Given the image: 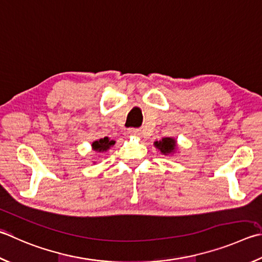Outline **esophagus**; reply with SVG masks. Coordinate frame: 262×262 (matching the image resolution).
I'll use <instances>...</instances> for the list:
<instances>
[{"label": "esophagus", "instance_id": "34e87169", "mask_svg": "<svg viewBox=\"0 0 262 262\" xmlns=\"http://www.w3.org/2000/svg\"><path fill=\"white\" fill-rule=\"evenodd\" d=\"M127 133L129 135H135V136H140L141 135V130L139 129V128H129Z\"/></svg>", "mask_w": 262, "mask_h": 262}]
</instances>
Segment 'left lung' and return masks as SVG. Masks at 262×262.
Returning a JSON list of instances; mask_svg holds the SVG:
<instances>
[{"mask_svg": "<svg viewBox=\"0 0 262 262\" xmlns=\"http://www.w3.org/2000/svg\"><path fill=\"white\" fill-rule=\"evenodd\" d=\"M155 146L165 156L172 155L177 150V141L173 137H164L161 141H156Z\"/></svg>", "mask_w": 262, "mask_h": 262, "instance_id": "left-lung-1", "label": "left lung"}]
</instances>
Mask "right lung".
I'll list each match as a JSON object with an SVG mask.
<instances>
[{
    "mask_svg": "<svg viewBox=\"0 0 262 262\" xmlns=\"http://www.w3.org/2000/svg\"><path fill=\"white\" fill-rule=\"evenodd\" d=\"M116 142L112 141L108 139V137H104V139H99L97 141H94L93 142V150L96 151V152H105L108 149H110L111 146L115 145Z\"/></svg>",
    "mask_w": 262,
    "mask_h": 262,
    "instance_id": "1",
    "label": "right lung"
}]
</instances>
